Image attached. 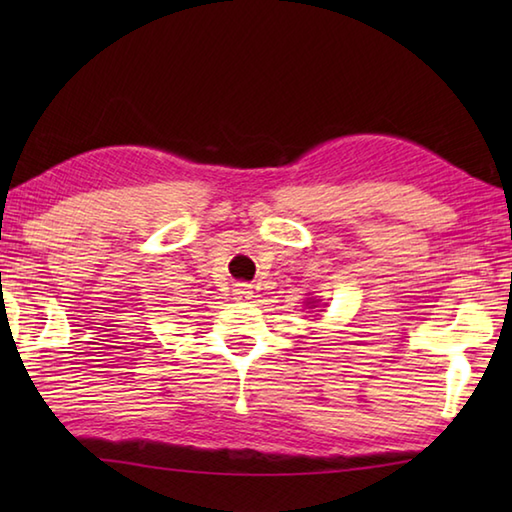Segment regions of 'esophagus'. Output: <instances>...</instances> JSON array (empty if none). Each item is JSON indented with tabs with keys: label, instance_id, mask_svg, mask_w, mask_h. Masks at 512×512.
Segmentation results:
<instances>
[{
	"label": "esophagus",
	"instance_id": "obj_1",
	"mask_svg": "<svg viewBox=\"0 0 512 512\" xmlns=\"http://www.w3.org/2000/svg\"><path fill=\"white\" fill-rule=\"evenodd\" d=\"M233 295L237 301H248V299H253V288H250L248 284H235Z\"/></svg>",
	"mask_w": 512,
	"mask_h": 512
}]
</instances>
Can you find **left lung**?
<instances>
[{"label":"left lung","instance_id":"left-lung-1","mask_svg":"<svg viewBox=\"0 0 512 512\" xmlns=\"http://www.w3.org/2000/svg\"><path fill=\"white\" fill-rule=\"evenodd\" d=\"M308 303H310V301H308Z\"/></svg>","mask_w":512,"mask_h":512}]
</instances>
